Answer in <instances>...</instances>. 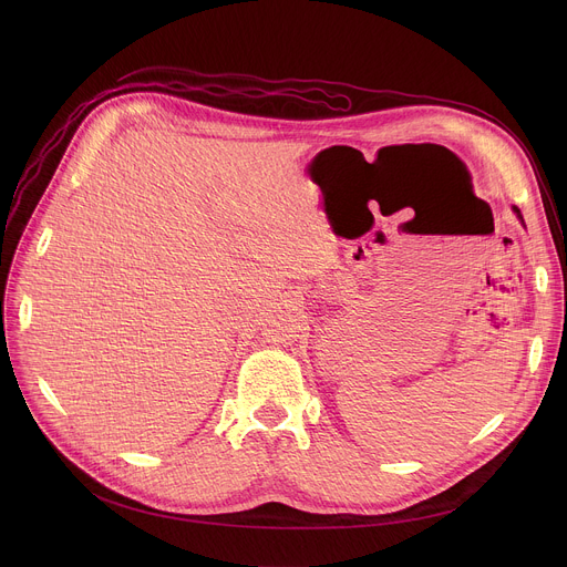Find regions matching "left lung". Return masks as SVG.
I'll use <instances>...</instances> for the list:
<instances>
[{"mask_svg": "<svg viewBox=\"0 0 567 567\" xmlns=\"http://www.w3.org/2000/svg\"><path fill=\"white\" fill-rule=\"evenodd\" d=\"M514 210H516V213H518V217H520V210H518V208H516V206H514Z\"/></svg>", "mask_w": 567, "mask_h": 567, "instance_id": "left-lung-1", "label": "left lung"}]
</instances>
